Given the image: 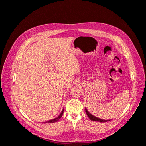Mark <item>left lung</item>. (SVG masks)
<instances>
[{
    "label": "left lung",
    "mask_w": 146,
    "mask_h": 146,
    "mask_svg": "<svg viewBox=\"0 0 146 146\" xmlns=\"http://www.w3.org/2000/svg\"><path fill=\"white\" fill-rule=\"evenodd\" d=\"M85 111H86V113L87 114V116H88L90 119V120L92 121H96V122H108L110 121V120H105V119H102L100 118L97 117L96 116H94L93 115H92V114L88 111V110L85 108Z\"/></svg>",
    "instance_id": "8db88e82"
}]
</instances>
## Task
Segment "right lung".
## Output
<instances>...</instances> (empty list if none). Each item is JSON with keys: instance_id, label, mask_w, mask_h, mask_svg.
I'll use <instances>...</instances> for the list:
<instances>
[{"instance_id": "add662e5", "label": "right lung", "mask_w": 146, "mask_h": 146, "mask_svg": "<svg viewBox=\"0 0 146 146\" xmlns=\"http://www.w3.org/2000/svg\"><path fill=\"white\" fill-rule=\"evenodd\" d=\"M63 111H64V108L63 109V110H62V111H61V113L59 114V116H58V117H55V119H52V120H50V121H46V122H43V123H54V122H56L57 121H58L59 119L62 117V116H63Z\"/></svg>"}]
</instances>
